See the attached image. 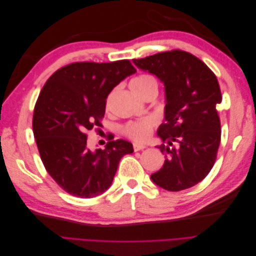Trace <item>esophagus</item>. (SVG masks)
<instances>
[{"label": "esophagus", "mask_w": 256, "mask_h": 256, "mask_svg": "<svg viewBox=\"0 0 256 256\" xmlns=\"http://www.w3.org/2000/svg\"><path fill=\"white\" fill-rule=\"evenodd\" d=\"M144 148H146V146H145V145H141V144H136V143H134V152H138V150H144Z\"/></svg>", "instance_id": "obj_1"}]
</instances>
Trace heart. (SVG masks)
Instances as JSON below:
<instances>
[{"label":"heart","instance_id":"obj_1","mask_svg":"<svg viewBox=\"0 0 256 256\" xmlns=\"http://www.w3.org/2000/svg\"><path fill=\"white\" fill-rule=\"evenodd\" d=\"M157 88L158 84L156 79L152 76L147 74H138L130 81V88L134 90L136 95L141 98H144L152 92H157ZM154 126H156V120L152 118V116H147V118H144L140 120L126 124L122 127V131L124 134L131 138L132 141L143 143L150 138Z\"/></svg>","mask_w":256,"mask_h":256}]
</instances>
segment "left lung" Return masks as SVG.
Returning a JSON list of instances; mask_svg holds the SVG:
<instances>
[{"label": "left lung", "instance_id": "1", "mask_svg": "<svg viewBox=\"0 0 256 256\" xmlns=\"http://www.w3.org/2000/svg\"><path fill=\"white\" fill-rule=\"evenodd\" d=\"M132 60L166 86V122L157 131L166 161L152 180L168 191L191 188L210 172L221 142L216 76L204 62L178 49Z\"/></svg>", "mask_w": 256, "mask_h": 256}]
</instances>
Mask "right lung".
I'll return each mask as SVG.
<instances>
[{"mask_svg":"<svg viewBox=\"0 0 256 256\" xmlns=\"http://www.w3.org/2000/svg\"><path fill=\"white\" fill-rule=\"evenodd\" d=\"M136 72L129 60L76 62L58 69L44 85L34 108V138L47 172L69 194H102L111 186L120 158L134 152L125 140H110L95 152L86 143L88 131L102 127L108 95Z\"/></svg>","mask_w":256,"mask_h":256,"instance_id":"obj_1","label":"right lung"}]
</instances>
